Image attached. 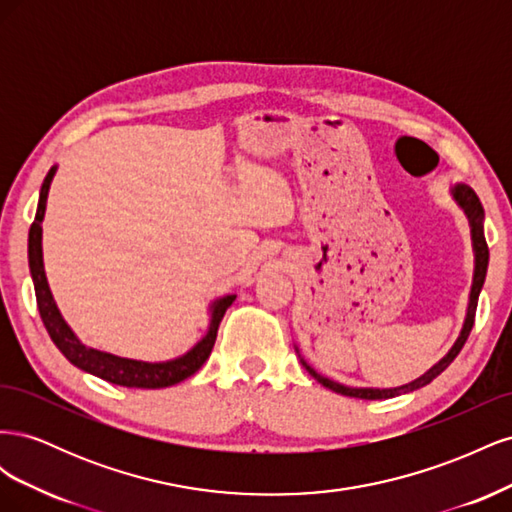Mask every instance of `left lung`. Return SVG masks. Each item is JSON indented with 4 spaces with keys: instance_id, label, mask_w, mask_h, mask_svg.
<instances>
[{
    "instance_id": "8db88e82",
    "label": "left lung",
    "mask_w": 512,
    "mask_h": 512,
    "mask_svg": "<svg viewBox=\"0 0 512 512\" xmlns=\"http://www.w3.org/2000/svg\"><path fill=\"white\" fill-rule=\"evenodd\" d=\"M453 198L457 200V205L463 209V213L468 215L470 220V230H472V247H474V280H472V290H470V301H468V314L466 320H463V329L457 337V342L453 344V348L448 350L442 359L433 365L429 371L421 378H416L404 386H395V389H354V386H344L339 382H333L329 378L320 376L314 367H309L303 359V367L312 374V378H316L322 386H327V389L339 393V395H346V397H359V399H391L397 395H404L410 391L421 389V386H427L433 378H438L442 371L455 361V356L461 352L463 344H466V339L474 327V316H476V305H478V294L483 290L485 284V275H487V265H489V247L485 241V232H483V220H485V209L480 205V200L476 196V192L470 188L466 183H457L455 188L451 190Z\"/></svg>"
}]
</instances>
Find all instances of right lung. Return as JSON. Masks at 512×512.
Listing matches in <instances>:
<instances>
[{
  "label": "right lung",
  "mask_w": 512,
  "mask_h": 512,
  "mask_svg": "<svg viewBox=\"0 0 512 512\" xmlns=\"http://www.w3.org/2000/svg\"><path fill=\"white\" fill-rule=\"evenodd\" d=\"M57 166L49 170V175L44 177V183L40 188V200L36 209V220L29 228V271H32V280L36 288V301H38V312L44 322L46 331H49L53 344L61 350L66 359L76 365L79 369L87 371L91 376H98L106 382H113L119 386H128V389H164V386H173L203 367V363L209 359L213 350L215 337H218L220 322L226 314V309L237 299V294H226V297L211 303V320L205 337L190 348L185 354L177 356L173 361H162V363H147V361H134V359H123V356H115L111 352H100L96 348L85 346L74 331L68 327L64 316L59 314L55 305V299L51 294L49 282H46L44 273V262H42V220L46 211V196H49L51 181L55 177Z\"/></svg>",
  "instance_id": "right-lung-1"
}]
</instances>
